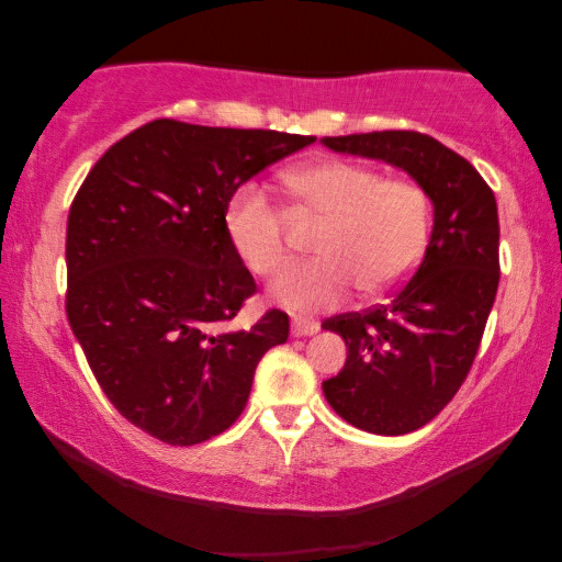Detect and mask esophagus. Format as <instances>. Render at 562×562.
Returning a JSON list of instances; mask_svg holds the SVG:
<instances>
[{"label": "esophagus", "instance_id": "34e87169", "mask_svg": "<svg viewBox=\"0 0 562 562\" xmlns=\"http://www.w3.org/2000/svg\"><path fill=\"white\" fill-rule=\"evenodd\" d=\"M319 329V325L314 319H306V317H294L291 319V335L294 337H306V335H314Z\"/></svg>", "mask_w": 562, "mask_h": 562}]
</instances>
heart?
<instances>
[{
  "label": "heart",
  "instance_id": "obj_1",
  "mask_svg": "<svg viewBox=\"0 0 562 562\" xmlns=\"http://www.w3.org/2000/svg\"><path fill=\"white\" fill-rule=\"evenodd\" d=\"M283 183L304 210L327 217L317 237L322 256L289 266L273 283L276 299L289 310H329L358 286L383 294L417 268L432 225V204L419 181L352 160H322L286 173ZM225 233L237 258L260 279L286 260V220L256 183L229 199Z\"/></svg>",
  "mask_w": 562,
  "mask_h": 562
}]
</instances>
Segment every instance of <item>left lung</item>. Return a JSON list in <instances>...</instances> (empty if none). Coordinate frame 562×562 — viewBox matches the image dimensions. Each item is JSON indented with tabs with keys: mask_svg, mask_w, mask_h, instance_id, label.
<instances>
[{
	"mask_svg": "<svg viewBox=\"0 0 562 562\" xmlns=\"http://www.w3.org/2000/svg\"><path fill=\"white\" fill-rule=\"evenodd\" d=\"M327 148L404 168L435 204L432 237L412 279L366 312L322 322L348 360L322 383L352 427L406 435L440 414L471 371L498 289L496 196L456 150L414 130L322 137Z\"/></svg>",
	"mask_w": 562,
	"mask_h": 562,
	"instance_id": "obj_1",
	"label": "left lung"
}]
</instances>
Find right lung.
I'll return each instance as SVG.
<instances>
[{"label":"right lung","instance_id":"1","mask_svg":"<svg viewBox=\"0 0 562 562\" xmlns=\"http://www.w3.org/2000/svg\"><path fill=\"white\" fill-rule=\"evenodd\" d=\"M312 135L153 120L114 143L76 191L66 314L122 417L168 445L225 432L289 314L229 327L252 276L225 233L229 199Z\"/></svg>","mask_w":562,"mask_h":562}]
</instances>
